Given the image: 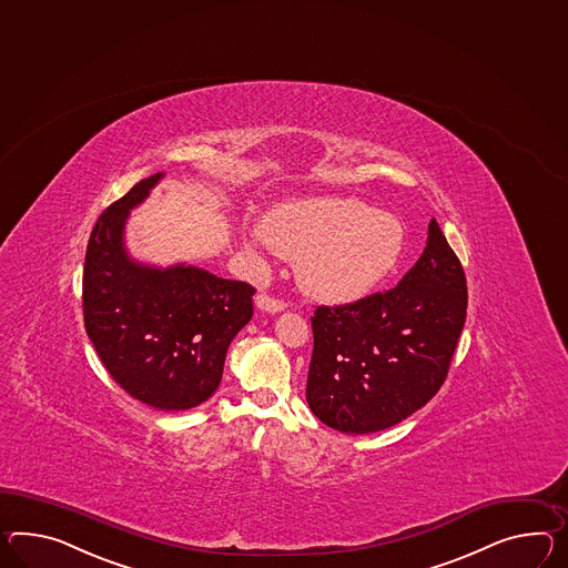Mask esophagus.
I'll use <instances>...</instances> for the list:
<instances>
[{"label": "esophagus", "mask_w": 568, "mask_h": 568, "mask_svg": "<svg viewBox=\"0 0 568 568\" xmlns=\"http://www.w3.org/2000/svg\"><path fill=\"white\" fill-rule=\"evenodd\" d=\"M256 307L258 310H263V312H283L285 307H287V302L285 300H278V297H273V295H268V293H258L256 295Z\"/></svg>", "instance_id": "1"}]
</instances>
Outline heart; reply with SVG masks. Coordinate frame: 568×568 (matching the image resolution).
I'll list each match as a JSON object with an SVG mask.
<instances>
[{
    "mask_svg": "<svg viewBox=\"0 0 568 568\" xmlns=\"http://www.w3.org/2000/svg\"><path fill=\"white\" fill-rule=\"evenodd\" d=\"M261 232L297 263L300 285L326 302L367 295L400 261V222L355 199H307L268 211Z\"/></svg>",
    "mask_w": 568,
    "mask_h": 568,
    "instance_id": "1",
    "label": "heart"
}]
</instances>
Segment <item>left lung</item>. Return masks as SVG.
<instances>
[{
	"mask_svg": "<svg viewBox=\"0 0 568 568\" xmlns=\"http://www.w3.org/2000/svg\"><path fill=\"white\" fill-rule=\"evenodd\" d=\"M466 307L462 263L430 220L427 246L396 287L316 307L305 386L312 413L353 435L398 425L443 386Z\"/></svg>",
	"mask_w": 568,
	"mask_h": 568,
	"instance_id": "left-lung-1",
	"label": "left lung"
}]
</instances>
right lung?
<instances>
[{
    "instance_id": "add662e5",
    "label": "right lung",
    "mask_w": 568,
    "mask_h": 568,
    "mask_svg": "<svg viewBox=\"0 0 568 568\" xmlns=\"http://www.w3.org/2000/svg\"><path fill=\"white\" fill-rule=\"evenodd\" d=\"M160 179L138 182L98 217L83 263V324L129 396L160 410H186L220 386L227 346L252 318L256 290L203 268L160 271L126 256L129 209Z\"/></svg>"
}]
</instances>
